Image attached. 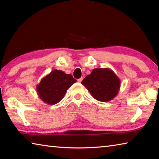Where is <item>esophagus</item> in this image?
Wrapping results in <instances>:
<instances>
[{
    "label": "esophagus",
    "instance_id": "esophagus-1",
    "mask_svg": "<svg viewBox=\"0 0 159 159\" xmlns=\"http://www.w3.org/2000/svg\"><path fill=\"white\" fill-rule=\"evenodd\" d=\"M78 80V82H79V83H80L83 80V78H80V79H79L77 80Z\"/></svg>",
    "mask_w": 159,
    "mask_h": 159
}]
</instances>
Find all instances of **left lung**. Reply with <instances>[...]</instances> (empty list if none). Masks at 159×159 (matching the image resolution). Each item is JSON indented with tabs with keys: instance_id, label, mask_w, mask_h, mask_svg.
<instances>
[{
	"instance_id": "obj_1",
	"label": "left lung",
	"mask_w": 159,
	"mask_h": 159,
	"mask_svg": "<svg viewBox=\"0 0 159 159\" xmlns=\"http://www.w3.org/2000/svg\"><path fill=\"white\" fill-rule=\"evenodd\" d=\"M97 100L109 102L117 96L120 80L111 69H94L81 82Z\"/></svg>"
}]
</instances>
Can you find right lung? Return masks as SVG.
I'll return each mask as SVG.
<instances>
[{
  "label": "right lung",
  "instance_id": "1",
  "mask_svg": "<svg viewBox=\"0 0 159 159\" xmlns=\"http://www.w3.org/2000/svg\"><path fill=\"white\" fill-rule=\"evenodd\" d=\"M76 82L71 74L61 70H53L36 85L38 95L45 103L55 104L64 98L68 88Z\"/></svg>",
  "mask_w": 159,
  "mask_h": 159
}]
</instances>
